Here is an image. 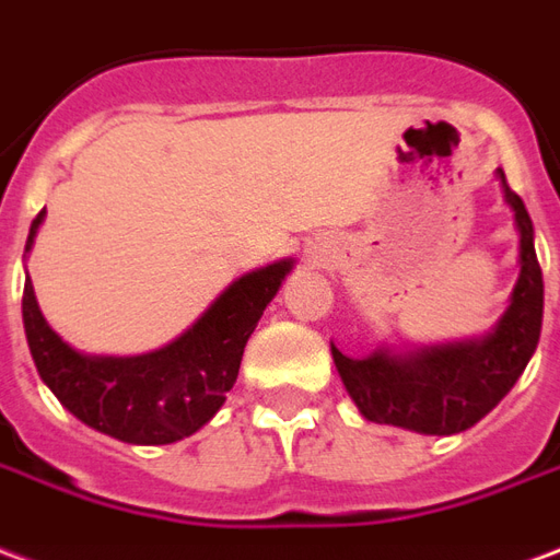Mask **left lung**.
<instances>
[{"mask_svg":"<svg viewBox=\"0 0 560 560\" xmlns=\"http://www.w3.org/2000/svg\"><path fill=\"white\" fill-rule=\"evenodd\" d=\"M504 202L520 230V280L510 307L487 337L442 342L415 352L375 349L349 358L330 342L342 385L358 411L373 423H390L423 435H453L487 418L532 361L542 328V271L534 253V226L525 202L498 170Z\"/></svg>","mask_w":560,"mask_h":560,"instance_id":"left-lung-1","label":"left lung"}]
</instances>
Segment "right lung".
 I'll return each mask as SVG.
<instances>
[{"label":"right lung","instance_id":"obj_1","mask_svg":"<svg viewBox=\"0 0 560 560\" xmlns=\"http://www.w3.org/2000/svg\"><path fill=\"white\" fill-rule=\"evenodd\" d=\"M32 220L26 253L35 244ZM292 271V259L238 277L223 295L163 349L133 358L83 354L47 325L26 277L23 328L44 385L85 427L128 444L182 442L218 415L238 378L241 354L256 322Z\"/></svg>","mask_w":560,"mask_h":560}]
</instances>
